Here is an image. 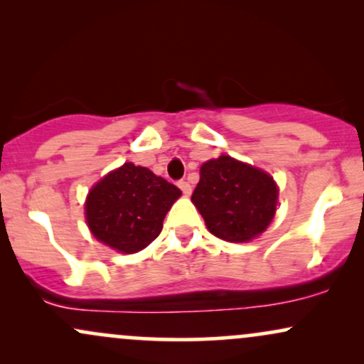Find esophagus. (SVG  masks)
<instances>
[{
  "mask_svg": "<svg viewBox=\"0 0 364 364\" xmlns=\"http://www.w3.org/2000/svg\"><path fill=\"white\" fill-rule=\"evenodd\" d=\"M178 186H179V190H181L185 195H190L191 193V185L188 181H185V179L178 181Z\"/></svg>",
  "mask_w": 364,
  "mask_h": 364,
  "instance_id": "obj_1",
  "label": "esophagus"
}]
</instances>
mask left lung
Listing matches in <instances>:
<instances>
[{
	"label": "left lung",
	"mask_w": 364,
	"mask_h": 364,
	"mask_svg": "<svg viewBox=\"0 0 364 364\" xmlns=\"http://www.w3.org/2000/svg\"><path fill=\"white\" fill-rule=\"evenodd\" d=\"M277 186L263 171L229 156L200 168L191 200L212 235L243 243L267 229L277 205Z\"/></svg>",
	"instance_id": "8db88e82"
}]
</instances>
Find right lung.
Wrapping results in <instances>:
<instances>
[{
	"label": "right lung",
	"mask_w": 364,
	"mask_h": 364,
	"mask_svg": "<svg viewBox=\"0 0 364 364\" xmlns=\"http://www.w3.org/2000/svg\"><path fill=\"white\" fill-rule=\"evenodd\" d=\"M181 190L132 162L112 171L90 190L85 203L92 235L121 253L152 243Z\"/></svg>",
	"instance_id": "obj_1"
}]
</instances>
